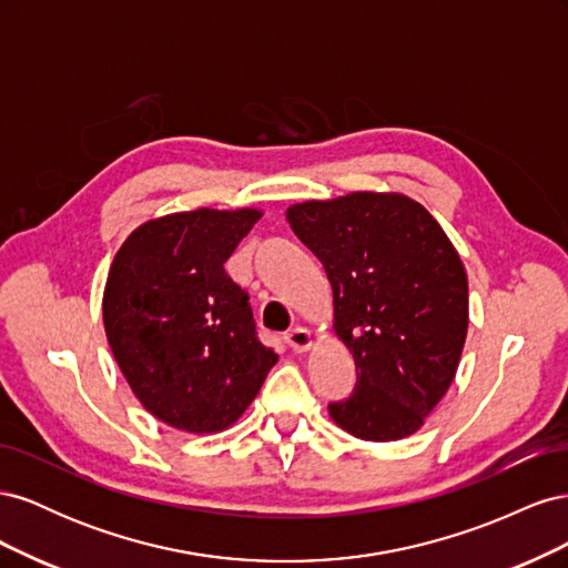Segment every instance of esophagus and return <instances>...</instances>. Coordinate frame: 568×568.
Segmentation results:
<instances>
[{
	"instance_id": "obj_1",
	"label": "esophagus",
	"mask_w": 568,
	"mask_h": 568,
	"mask_svg": "<svg viewBox=\"0 0 568 568\" xmlns=\"http://www.w3.org/2000/svg\"><path fill=\"white\" fill-rule=\"evenodd\" d=\"M284 343H286L291 351L303 353V351H307V348L313 346V334L307 332V329H303V326H294V329H288L284 334Z\"/></svg>"
}]
</instances>
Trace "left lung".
<instances>
[{
    "mask_svg": "<svg viewBox=\"0 0 568 568\" xmlns=\"http://www.w3.org/2000/svg\"><path fill=\"white\" fill-rule=\"evenodd\" d=\"M294 234L324 265L334 329L355 359L332 419L363 440L415 434L450 388L469 324L467 272L424 205L355 192L291 205Z\"/></svg>",
    "mask_w": 568,
    "mask_h": 568,
    "instance_id": "8db88e82",
    "label": "left lung"
}]
</instances>
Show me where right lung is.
<instances>
[{
    "label": "right lung",
    "mask_w": 568,
    "mask_h": 568,
    "mask_svg": "<svg viewBox=\"0 0 568 568\" xmlns=\"http://www.w3.org/2000/svg\"><path fill=\"white\" fill-rule=\"evenodd\" d=\"M257 217L199 209L149 220L113 257L109 346L140 403L182 432L234 424L277 363L257 338L248 294L225 270Z\"/></svg>",
    "instance_id": "right-lung-1"
}]
</instances>
